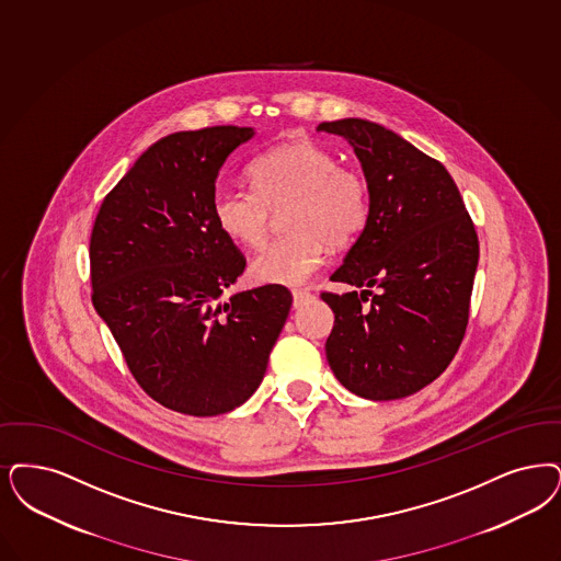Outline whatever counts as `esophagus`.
<instances>
[{"label":"esophagus","mask_w":561,"mask_h":561,"mask_svg":"<svg viewBox=\"0 0 561 561\" xmlns=\"http://www.w3.org/2000/svg\"><path fill=\"white\" fill-rule=\"evenodd\" d=\"M291 296H294V307H296V309L302 307V305H307L309 300H313V294L307 290H294L291 291Z\"/></svg>","instance_id":"34e87169"}]
</instances>
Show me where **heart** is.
<instances>
[{"label":"heart","instance_id":"heart-1","mask_svg":"<svg viewBox=\"0 0 561 561\" xmlns=\"http://www.w3.org/2000/svg\"><path fill=\"white\" fill-rule=\"evenodd\" d=\"M254 190L217 185L210 215L219 231L240 247H259L270 229L271 210L290 204L284 229L254 256L250 273L261 284L300 286L328 259L330 247L359 236L369 217V185L359 171L337 167V158L313 141H290L252 160Z\"/></svg>","mask_w":561,"mask_h":561}]
</instances>
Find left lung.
Listing matches in <instances>:
<instances>
[{
	"mask_svg": "<svg viewBox=\"0 0 561 561\" xmlns=\"http://www.w3.org/2000/svg\"><path fill=\"white\" fill-rule=\"evenodd\" d=\"M317 131L353 146L369 185L367 224L330 277L365 290L321 291L334 311L328 363L357 397L403 399L436 380L463 340L478 236L447 169L401 135L363 118Z\"/></svg>",
	"mask_w": 561,
	"mask_h": 561,
	"instance_id": "8db88e82",
	"label": "left lung"
}]
</instances>
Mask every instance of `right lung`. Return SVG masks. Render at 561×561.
Masks as SVG:
<instances>
[{"mask_svg": "<svg viewBox=\"0 0 561 561\" xmlns=\"http://www.w3.org/2000/svg\"><path fill=\"white\" fill-rule=\"evenodd\" d=\"M252 127L158 139L104 198L91 229V302L137 383L185 415L227 413L254 394L291 307L288 288L225 290L244 254L210 215L215 181Z\"/></svg>", "mask_w": 561, "mask_h": 561, "instance_id": "1", "label": "right lung"}]
</instances>
